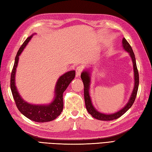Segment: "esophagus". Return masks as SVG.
<instances>
[{
	"label": "esophagus",
	"instance_id": "esophagus-1",
	"mask_svg": "<svg viewBox=\"0 0 152 152\" xmlns=\"http://www.w3.org/2000/svg\"><path fill=\"white\" fill-rule=\"evenodd\" d=\"M83 66H79L76 68V75L77 77L80 75V74H81V73L83 72Z\"/></svg>",
	"mask_w": 152,
	"mask_h": 152
}]
</instances>
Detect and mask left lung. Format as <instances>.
Instances as JSON below:
<instances>
[{
  "mask_svg": "<svg viewBox=\"0 0 152 152\" xmlns=\"http://www.w3.org/2000/svg\"><path fill=\"white\" fill-rule=\"evenodd\" d=\"M123 46L124 49L126 51H127L131 57L132 58V63H133V67H134V87L133 89L132 93L130 100L128 102V104L124 107L122 110L119 111L118 112L115 113L113 114H110V115H106V114L101 113L95 109L92 104L91 98L89 96L88 89H89V85H90V73L88 72H83L81 73V77L82 80L84 84V97H85V106L88 112L91 114V115L94 117V118L101 120V121H111L116 119H118L119 117L122 116L124 113H126L127 111L129 108L131 107L132 104H134V100L137 97L138 88V85H139V75L138 69L137 67V63H136V59L133 50L132 49V47L131 45H129V43L127 42V41L124 38L123 39Z\"/></svg>",
  "mask_w": 152,
  "mask_h": 152,
  "instance_id": "1",
  "label": "left lung"
}]
</instances>
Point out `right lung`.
<instances>
[{"label":"right lung","instance_id":"1","mask_svg":"<svg viewBox=\"0 0 152 152\" xmlns=\"http://www.w3.org/2000/svg\"><path fill=\"white\" fill-rule=\"evenodd\" d=\"M32 37L33 35L27 37L23 45L21 46L16 54V56H15L14 64L11 73L10 88L15 105H16L18 110L23 115L35 122H48L57 118L62 111L64 107L63 93L67 88V86H69L70 83L72 82V80L75 78V71H70V72L64 74L62 76L59 78L56 85V97L50 104L47 105V106H41V105L39 106V105L30 104L25 102L20 97L17 91L16 87H15V74L18 60H19V56Z\"/></svg>","mask_w":152,"mask_h":152}]
</instances>
